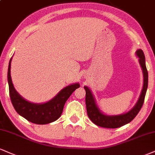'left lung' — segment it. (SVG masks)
Masks as SVG:
<instances>
[{"mask_svg":"<svg viewBox=\"0 0 155 155\" xmlns=\"http://www.w3.org/2000/svg\"><path fill=\"white\" fill-rule=\"evenodd\" d=\"M136 54L139 57V61L142 68L143 76V89L141 90L140 97L134 107L131 110L124 114L118 115H105L100 111L98 106L97 105L95 100L93 96L92 92L87 87H84L86 91V106L88 117L97 126L107 128H116L124 125L128 124L137 116L139 112L142 107L146 95L147 87H148V71L147 70L146 63H145V56L142 50H137Z\"/></svg>","mask_w":155,"mask_h":155,"instance_id":"obj_1","label":"left lung"}]
</instances>
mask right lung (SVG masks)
I'll return each mask as SVG.
<instances>
[{"mask_svg":"<svg viewBox=\"0 0 155 155\" xmlns=\"http://www.w3.org/2000/svg\"><path fill=\"white\" fill-rule=\"evenodd\" d=\"M11 58L8 69L9 94L12 105L18 114L33 124H48L58 119L63 113V107L71 94L80 87L79 83L73 84L60 91L55 97L47 102L36 104L24 100L15 89L11 77Z\"/></svg>","mask_w":155,"mask_h":155,"instance_id":"right-lung-1","label":"right lung"}]
</instances>
